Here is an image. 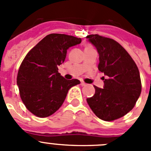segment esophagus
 <instances>
[{"mask_svg":"<svg viewBox=\"0 0 151 151\" xmlns=\"http://www.w3.org/2000/svg\"><path fill=\"white\" fill-rule=\"evenodd\" d=\"M87 85V84L85 83V82H81V85H82V86H85V85Z\"/></svg>","mask_w":151,"mask_h":151,"instance_id":"obj_1","label":"esophagus"}]
</instances>
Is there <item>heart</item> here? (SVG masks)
<instances>
[{
	"label": "heart",
	"instance_id": "heart-1",
	"mask_svg": "<svg viewBox=\"0 0 151 151\" xmlns=\"http://www.w3.org/2000/svg\"><path fill=\"white\" fill-rule=\"evenodd\" d=\"M88 47H89V46H88Z\"/></svg>",
	"mask_w": 151,
	"mask_h": 151
}]
</instances>
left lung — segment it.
Segmentation results:
<instances>
[{
  "mask_svg": "<svg viewBox=\"0 0 151 151\" xmlns=\"http://www.w3.org/2000/svg\"><path fill=\"white\" fill-rule=\"evenodd\" d=\"M99 54L98 69L106 76L104 86H94L95 94L87 98L91 110L102 120L113 121L132 110L140 97L141 82L138 68L122 45L99 35L86 36Z\"/></svg>",
  "mask_w": 151,
  "mask_h": 151,
  "instance_id": "left-lung-1",
  "label": "left lung"
}]
</instances>
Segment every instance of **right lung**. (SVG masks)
Instances as JSON below:
<instances>
[{
  "label": "right lung",
  "instance_id": "obj_1",
  "mask_svg": "<svg viewBox=\"0 0 151 151\" xmlns=\"http://www.w3.org/2000/svg\"><path fill=\"white\" fill-rule=\"evenodd\" d=\"M82 39L64 34H50L26 54L17 74V85L26 107L35 116L47 117L64 102L68 91L80 84L66 80L58 73L67 50Z\"/></svg>",
  "mask_w": 151,
  "mask_h": 151
}]
</instances>
